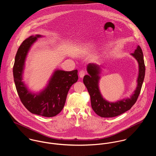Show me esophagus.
<instances>
[{"instance_id":"1","label":"esophagus","mask_w":156,"mask_h":156,"mask_svg":"<svg viewBox=\"0 0 156 156\" xmlns=\"http://www.w3.org/2000/svg\"><path fill=\"white\" fill-rule=\"evenodd\" d=\"M86 74V71L85 70H81L79 72V76L80 77H83V76Z\"/></svg>"}]
</instances>
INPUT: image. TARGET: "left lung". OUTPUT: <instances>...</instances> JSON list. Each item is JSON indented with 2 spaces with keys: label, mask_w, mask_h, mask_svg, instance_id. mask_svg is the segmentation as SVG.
<instances>
[{
  "label": "left lung",
  "mask_w": 156,
  "mask_h": 156,
  "mask_svg": "<svg viewBox=\"0 0 156 156\" xmlns=\"http://www.w3.org/2000/svg\"><path fill=\"white\" fill-rule=\"evenodd\" d=\"M139 64V76L137 86L134 93L130 98L124 99L116 103H110L105 100L101 96L98 88L100 67L94 64H89L87 67L89 75L83 77V83L89 92L91 106L93 111L98 116L103 118H111L118 116L130 110L136 102L140 92L145 73L142 50L139 45L137 47L133 53L131 54Z\"/></svg>",
  "instance_id": "left-lung-1"
}]
</instances>
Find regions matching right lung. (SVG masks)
<instances>
[{
	"mask_svg": "<svg viewBox=\"0 0 156 156\" xmlns=\"http://www.w3.org/2000/svg\"><path fill=\"white\" fill-rule=\"evenodd\" d=\"M40 37L39 35H32L20 45L13 67L14 80L20 99L29 111L45 117H52L62 110L69 89L78 80L77 70H56L43 91L38 94L30 92L22 81L23 70L30 46Z\"/></svg>",
	"mask_w": 156,
	"mask_h": 156,
	"instance_id": "obj_1",
	"label": "right lung"
}]
</instances>
